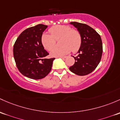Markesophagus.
Wrapping results in <instances>:
<instances>
[{"label": "esophagus", "instance_id": "esophagus-1", "mask_svg": "<svg viewBox=\"0 0 120 120\" xmlns=\"http://www.w3.org/2000/svg\"><path fill=\"white\" fill-rule=\"evenodd\" d=\"M58 57L61 58V59H65V58L67 57V56H60V57Z\"/></svg>", "mask_w": 120, "mask_h": 120}]
</instances>
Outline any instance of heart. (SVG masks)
I'll return each instance as SVG.
<instances>
[{"label": "heart", "mask_w": 120, "mask_h": 120, "mask_svg": "<svg viewBox=\"0 0 120 120\" xmlns=\"http://www.w3.org/2000/svg\"><path fill=\"white\" fill-rule=\"evenodd\" d=\"M50 33H43L41 35V42L46 50L50 51L54 47L56 41L60 38V47L55 48L50 52V55L59 57L68 53L72 50L76 52L80 48L82 43V37L78 30L72 29L68 25H57L49 29Z\"/></svg>", "instance_id": "obj_1"}]
</instances>
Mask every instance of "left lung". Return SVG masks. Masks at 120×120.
Listing matches in <instances>:
<instances>
[{
	"label": "left lung",
	"instance_id": "obj_1",
	"mask_svg": "<svg viewBox=\"0 0 120 120\" xmlns=\"http://www.w3.org/2000/svg\"><path fill=\"white\" fill-rule=\"evenodd\" d=\"M71 24L76 27L82 37V43L74 57L75 62L69 68L79 76L88 75L93 71L100 62L102 55V42L100 35L94 29L84 23L72 22Z\"/></svg>",
	"mask_w": 120,
	"mask_h": 120
}]
</instances>
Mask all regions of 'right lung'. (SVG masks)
<instances>
[{
    "label": "right lung",
    "mask_w": 120,
    "mask_h": 120,
    "mask_svg": "<svg viewBox=\"0 0 120 120\" xmlns=\"http://www.w3.org/2000/svg\"><path fill=\"white\" fill-rule=\"evenodd\" d=\"M47 27L38 24L26 29L14 45V57L18 69L22 75L30 79L45 78L51 71L55 59L46 57L49 53L41 42V35Z\"/></svg>",
    "instance_id": "obj_1"
}]
</instances>
